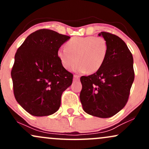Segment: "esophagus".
Masks as SVG:
<instances>
[{
  "mask_svg": "<svg viewBox=\"0 0 149 149\" xmlns=\"http://www.w3.org/2000/svg\"><path fill=\"white\" fill-rule=\"evenodd\" d=\"M80 80L79 76H77V75H74V76H73V80H74V81H78V80Z\"/></svg>",
  "mask_w": 149,
  "mask_h": 149,
  "instance_id": "1",
  "label": "esophagus"
}]
</instances>
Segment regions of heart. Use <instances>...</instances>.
<instances>
[{"label":"heart","mask_w":149,"mask_h":149,"mask_svg":"<svg viewBox=\"0 0 149 149\" xmlns=\"http://www.w3.org/2000/svg\"><path fill=\"white\" fill-rule=\"evenodd\" d=\"M108 53L107 40L102 37H73L60 48L57 56L63 67L77 73L97 72L103 66Z\"/></svg>","instance_id":"1"}]
</instances>
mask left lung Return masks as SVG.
Returning a JSON list of instances; mask_svg holds the SVG:
<instances>
[{"instance_id": "left-lung-1", "label": "left lung", "mask_w": 149, "mask_h": 149, "mask_svg": "<svg viewBox=\"0 0 149 149\" xmlns=\"http://www.w3.org/2000/svg\"><path fill=\"white\" fill-rule=\"evenodd\" d=\"M108 44V53L102 68L82 76L80 100L85 112L107 118L116 115L127 104L134 79L133 57L127 45L117 36L101 32Z\"/></svg>"}]
</instances>
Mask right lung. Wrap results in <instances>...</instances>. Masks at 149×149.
<instances>
[{
    "mask_svg": "<svg viewBox=\"0 0 149 149\" xmlns=\"http://www.w3.org/2000/svg\"><path fill=\"white\" fill-rule=\"evenodd\" d=\"M70 36L40 29L31 33L15 56L11 71L15 97L34 116L57 112L63 92L72 84L73 74L63 67L59 48Z\"/></svg>",
    "mask_w": 149,
    "mask_h": 149,
    "instance_id": "obj_1",
    "label": "right lung"
}]
</instances>
